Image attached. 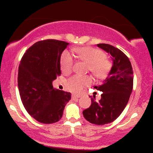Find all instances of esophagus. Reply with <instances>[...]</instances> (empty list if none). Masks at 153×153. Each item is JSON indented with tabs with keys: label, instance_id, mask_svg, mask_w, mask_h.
<instances>
[{
	"label": "esophagus",
	"instance_id": "34e87169",
	"mask_svg": "<svg viewBox=\"0 0 153 153\" xmlns=\"http://www.w3.org/2000/svg\"><path fill=\"white\" fill-rule=\"evenodd\" d=\"M80 96H78V95H72V99H78V98H80Z\"/></svg>",
	"mask_w": 153,
	"mask_h": 153
}]
</instances>
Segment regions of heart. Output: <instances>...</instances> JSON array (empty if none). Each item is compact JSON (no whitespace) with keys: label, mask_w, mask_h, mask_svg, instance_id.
Here are the masks:
<instances>
[{"label":"heart","mask_w":153,"mask_h":153,"mask_svg":"<svg viewBox=\"0 0 153 153\" xmlns=\"http://www.w3.org/2000/svg\"><path fill=\"white\" fill-rule=\"evenodd\" d=\"M75 52L80 59L88 64V71L95 78H103L109 73L111 63L106 57L102 50L91 47L75 48ZM74 64V58L68 51H64L60 57L61 70L64 73H71ZM92 80L89 76L74 75L68 80L66 86L69 91L78 94L81 92L87 85H90Z\"/></svg>","instance_id":"1"}]
</instances>
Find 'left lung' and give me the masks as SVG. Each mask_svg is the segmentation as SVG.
Here are the masks:
<instances>
[{"label": "left lung", "instance_id": "obj_1", "mask_svg": "<svg viewBox=\"0 0 153 153\" xmlns=\"http://www.w3.org/2000/svg\"><path fill=\"white\" fill-rule=\"evenodd\" d=\"M97 46L112 56L113 65L103 84L94 86L102 91L101 99L91 98V105L82 111L91 124L103 125L118 118L127 106L133 88V71L129 58L122 51L108 44Z\"/></svg>", "mask_w": 153, "mask_h": 153}]
</instances>
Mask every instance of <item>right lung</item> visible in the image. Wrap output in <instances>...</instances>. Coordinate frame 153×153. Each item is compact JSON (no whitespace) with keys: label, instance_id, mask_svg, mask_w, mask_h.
Listing matches in <instances>:
<instances>
[{"label":"right lung","instance_id":"obj_1","mask_svg":"<svg viewBox=\"0 0 153 153\" xmlns=\"http://www.w3.org/2000/svg\"><path fill=\"white\" fill-rule=\"evenodd\" d=\"M69 43L56 39L36 42L23 55L18 86L22 103L33 118L42 124L58 122L71 93L54 90L52 81L61 75L60 57Z\"/></svg>","mask_w":153,"mask_h":153}]
</instances>
